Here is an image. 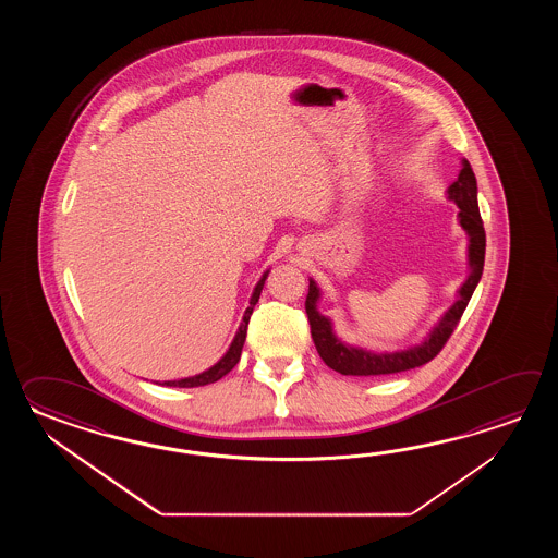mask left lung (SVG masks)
<instances>
[{
  "mask_svg": "<svg viewBox=\"0 0 558 558\" xmlns=\"http://www.w3.org/2000/svg\"><path fill=\"white\" fill-rule=\"evenodd\" d=\"M449 197L459 205L461 214L459 221L469 235V265L471 275L464 281L459 299L454 301L439 325L428 335L427 341L413 349L399 351V353H371L365 349H355L349 344L341 343L332 332L331 320L323 317L317 311V299L319 289L315 281H308L307 311L308 325H311V337L317 347V353L325 361L327 367L341 373V375H355V377H380V375H395L403 373L409 368L421 367L428 361L439 355L442 347L451 339L452 331L457 329L459 320L463 317L464 308L473 296L476 284L481 281L483 267H485L486 235L483 219L478 214V202H476V178L473 167L463 159V169L457 181L449 187Z\"/></svg>",
  "mask_w": 558,
  "mask_h": 558,
  "instance_id": "obj_1",
  "label": "left lung"
}]
</instances>
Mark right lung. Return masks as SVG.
Segmentation results:
<instances>
[{"mask_svg":"<svg viewBox=\"0 0 558 558\" xmlns=\"http://www.w3.org/2000/svg\"><path fill=\"white\" fill-rule=\"evenodd\" d=\"M265 279H267V274L263 275L262 281L255 287V291H253V295H251L250 307H247L245 315H243V323H241L238 335H235V339H233V343L229 347L226 356H223L217 365L209 368V371L202 373V375H195V377H190V379L166 380L163 385H167V387H187V389H190V387H203V385H209V383H215V380L226 377L227 373L238 365L241 349H243L245 337H247V325H250L251 313H253V308H255L257 301H259Z\"/></svg>","mask_w":558,"mask_h":558,"instance_id":"1","label":"right lung"}]
</instances>
